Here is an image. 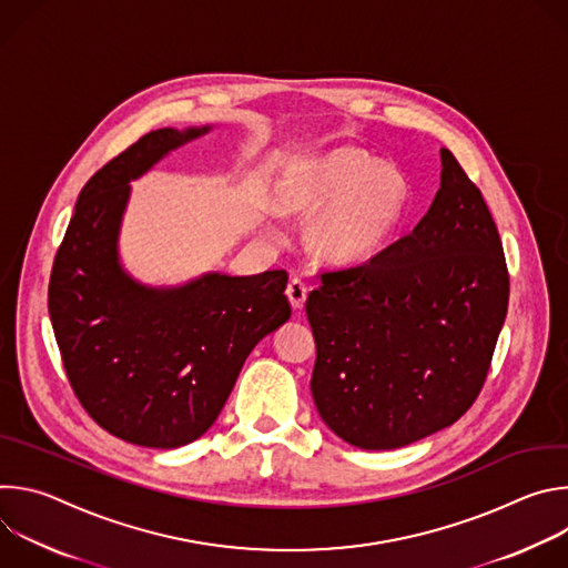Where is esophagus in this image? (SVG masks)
<instances>
[{
	"instance_id": "esophagus-1",
	"label": "esophagus",
	"mask_w": 568,
	"mask_h": 568,
	"mask_svg": "<svg viewBox=\"0 0 568 568\" xmlns=\"http://www.w3.org/2000/svg\"><path fill=\"white\" fill-rule=\"evenodd\" d=\"M287 298H290V305L294 310H301L305 305V298H307V285L301 281V278H292L287 283V290H285Z\"/></svg>"
}]
</instances>
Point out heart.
<instances>
[{
  "label": "heart",
  "instance_id": "heart-1",
  "mask_svg": "<svg viewBox=\"0 0 568 568\" xmlns=\"http://www.w3.org/2000/svg\"><path fill=\"white\" fill-rule=\"evenodd\" d=\"M409 182L393 166L355 150L321 156L292 191L290 206L318 215L314 250L335 265H359L377 256L409 211Z\"/></svg>",
  "mask_w": 568,
  "mask_h": 568
}]
</instances>
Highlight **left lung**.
Listing matches in <instances>:
<instances>
[{"instance_id": "left-lung-1", "label": "left lung", "mask_w": 568, "mask_h": 568, "mask_svg": "<svg viewBox=\"0 0 568 568\" xmlns=\"http://www.w3.org/2000/svg\"><path fill=\"white\" fill-rule=\"evenodd\" d=\"M305 312L321 420L359 449H397L476 399L508 312L497 224L456 156L416 229L366 265L321 276Z\"/></svg>"}]
</instances>
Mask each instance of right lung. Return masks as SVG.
Listing matches in <instances>:
<instances>
[{
  "instance_id": "right-lung-1",
  "label": "right lung",
  "mask_w": 568,
  "mask_h": 568,
  "mask_svg": "<svg viewBox=\"0 0 568 568\" xmlns=\"http://www.w3.org/2000/svg\"><path fill=\"white\" fill-rule=\"evenodd\" d=\"M211 130H152L103 166L78 195L51 272L49 316L71 386L105 432L139 447L204 436L250 353L292 314L283 270L148 285L123 265L130 182Z\"/></svg>"
}]
</instances>
